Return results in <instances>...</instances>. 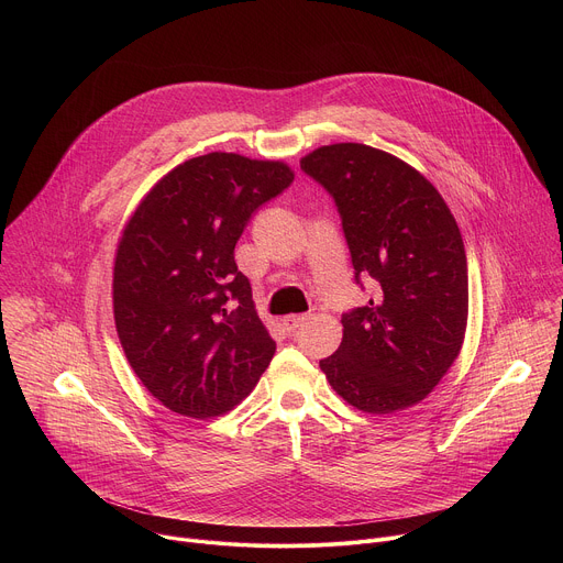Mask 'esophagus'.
<instances>
[{"label":"esophagus","mask_w":563,"mask_h":563,"mask_svg":"<svg viewBox=\"0 0 563 563\" xmlns=\"http://www.w3.org/2000/svg\"><path fill=\"white\" fill-rule=\"evenodd\" d=\"M305 318H307V316H302V313H291V316L280 318V323H283V328H285L287 332H294L300 323H305Z\"/></svg>","instance_id":"esophagus-1"}]
</instances>
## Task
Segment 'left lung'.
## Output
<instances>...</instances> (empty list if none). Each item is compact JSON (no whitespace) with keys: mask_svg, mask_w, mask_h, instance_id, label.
Returning <instances> with one entry per match:
<instances>
[{"mask_svg":"<svg viewBox=\"0 0 563 563\" xmlns=\"http://www.w3.org/2000/svg\"><path fill=\"white\" fill-rule=\"evenodd\" d=\"M300 169L336 200L369 305L343 316L320 361L332 389L367 415L412 408L456 361L467 325L463 238L437 187L404 159L358 142L318 146Z\"/></svg>","mask_w":563,"mask_h":563,"instance_id":"left-lung-1","label":"left lung"}]
</instances>
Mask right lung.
Here are the masks:
<instances>
[{
  "label": "right lung",
  "mask_w": 563,
  "mask_h": 563,
  "mask_svg": "<svg viewBox=\"0 0 563 563\" xmlns=\"http://www.w3.org/2000/svg\"><path fill=\"white\" fill-rule=\"evenodd\" d=\"M294 180L283 159L213 151L159 178L129 216L113 258L124 356L176 415H227L256 387L276 343L233 250L252 213Z\"/></svg>",
  "instance_id": "right-lung-1"
}]
</instances>
